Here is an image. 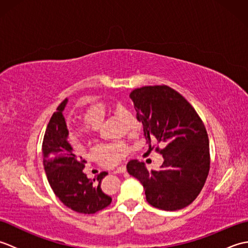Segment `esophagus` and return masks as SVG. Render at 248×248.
<instances>
[{"label":"esophagus","mask_w":248,"mask_h":248,"mask_svg":"<svg viewBox=\"0 0 248 248\" xmlns=\"http://www.w3.org/2000/svg\"><path fill=\"white\" fill-rule=\"evenodd\" d=\"M125 170H127V168H125V165H121V166H119V167L117 168V170H116L114 172H115V173H121V172H124Z\"/></svg>","instance_id":"1"}]
</instances>
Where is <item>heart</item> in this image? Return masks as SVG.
Returning a JSON list of instances; mask_svg holds the SVG:
<instances>
[{"instance_id":"b5f03b06","label":"heart","mask_w":248,"mask_h":248,"mask_svg":"<svg viewBox=\"0 0 248 248\" xmlns=\"http://www.w3.org/2000/svg\"><path fill=\"white\" fill-rule=\"evenodd\" d=\"M113 108L120 109V107H113L108 102L99 100L88 104L83 112L84 121L78 123L72 131V136L76 140H88L94 133V127L102 123L105 117L112 112ZM124 118L127 119L129 128L133 133L139 132L141 128V124L135 115L130 110H124ZM130 154V148L124 141H114L109 144H101L97 147L96 155L102 159H107L110 163H118L124 160Z\"/></svg>"}]
</instances>
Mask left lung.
<instances>
[{
    "label": "left lung",
    "mask_w": 248,
    "mask_h": 248,
    "mask_svg": "<svg viewBox=\"0 0 248 248\" xmlns=\"http://www.w3.org/2000/svg\"><path fill=\"white\" fill-rule=\"evenodd\" d=\"M67 101L65 99L57 107L46 125L43 141L45 171L62 203L76 212L93 214L112 202V198L101 189V180L108 172H100L93 180L84 173L86 161L76 154L67 140L68 129L62 115Z\"/></svg>",
    "instance_id": "1"
}]
</instances>
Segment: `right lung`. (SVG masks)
<instances>
[{"mask_svg": "<svg viewBox=\"0 0 248 248\" xmlns=\"http://www.w3.org/2000/svg\"><path fill=\"white\" fill-rule=\"evenodd\" d=\"M146 141L162 155L159 170L131 160L127 170L143 184L152 207L177 211L187 207L204 186L210 170L209 139L202 118L187 100L167 85L131 92Z\"/></svg>", "mask_w": 248, "mask_h": 248, "instance_id": "right-lung-1", "label": "right lung"}]
</instances>
